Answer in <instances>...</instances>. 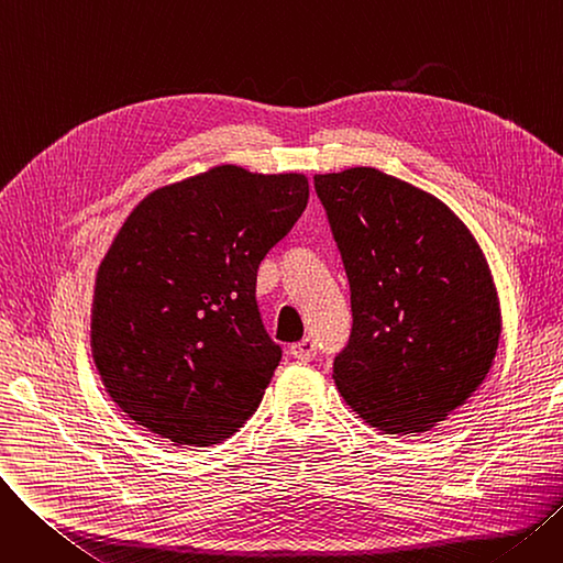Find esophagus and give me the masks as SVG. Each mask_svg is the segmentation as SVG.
<instances>
[{"instance_id": "esophagus-1", "label": "esophagus", "mask_w": 563, "mask_h": 563, "mask_svg": "<svg viewBox=\"0 0 563 563\" xmlns=\"http://www.w3.org/2000/svg\"><path fill=\"white\" fill-rule=\"evenodd\" d=\"M291 356L299 358V361H312L317 356V342L312 338H303L301 342L291 344Z\"/></svg>"}]
</instances>
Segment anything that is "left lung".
I'll use <instances>...</instances> for the list:
<instances>
[{
  "mask_svg": "<svg viewBox=\"0 0 563 563\" xmlns=\"http://www.w3.org/2000/svg\"><path fill=\"white\" fill-rule=\"evenodd\" d=\"M314 191L351 287L338 390L378 431H429L495 358L499 303L486 257L448 205L376 168L314 175Z\"/></svg>",
  "mask_w": 563,
  "mask_h": 563,
  "instance_id": "left-lung-1",
  "label": "left lung"
}]
</instances>
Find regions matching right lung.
I'll use <instances>...</instances> for the list:
<instances>
[{"mask_svg": "<svg viewBox=\"0 0 563 563\" xmlns=\"http://www.w3.org/2000/svg\"><path fill=\"white\" fill-rule=\"evenodd\" d=\"M308 177L217 166L145 196L93 294L91 351L109 397L177 448H210L262 401L283 349L257 266L308 205Z\"/></svg>", "mask_w": 563, "mask_h": 563, "instance_id": "right-lung-1", "label": "right lung"}]
</instances>
